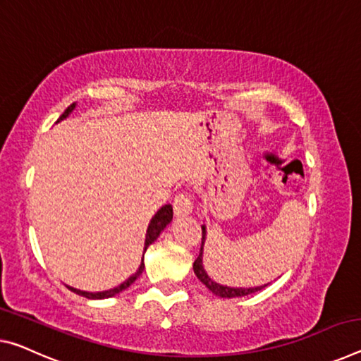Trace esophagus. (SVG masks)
Returning <instances> with one entry per match:
<instances>
[{"mask_svg": "<svg viewBox=\"0 0 361 361\" xmlns=\"http://www.w3.org/2000/svg\"><path fill=\"white\" fill-rule=\"evenodd\" d=\"M173 212L176 216H186L192 212V197L191 194L181 192L175 197L173 201Z\"/></svg>", "mask_w": 361, "mask_h": 361, "instance_id": "34e87169", "label": "esophagus"}]
</instances>
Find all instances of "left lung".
I'll return each mask as SVG.
<instances>
[{
  "label": "left lung",
  "mask_w": 361,
  "mask_h": 361,
  "mask_svg": "<svg viewBox=\"0 0 361 361\" xmlns=\"http://www.w3.org/2000/svg\"><path fill=\"white\" fill-rule=\"evenodd\" d=\"M204 243H205V226L202 225V244H201V250H199V257L196 260H194L192 270H194V273H196L199 281L205 284V288L212 290V293H214L215 295L223 297V299H233V297H244V295L259 293V290L265 288L267 284L265 286H257V288H230V286H223V284L215 283L214 279L209 276L207 271L204 270V265H202Z\"/></svg>",
  "instance_id": "8db88e82"
}]
</instances>
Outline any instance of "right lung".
Here are the masks:
<instances>
[{
	"instance_id": "right-lung-1",
	"label": "right lung",
	"mask_w": 361,
	"mask_h": 361,
	"mask_svg": "<svg viewBox=\"0 0 361 361\" xmlns=\"http://www.w3.org/2000/svg\"><path fill=\"white\" fill-rule=\"evenodd\" d=\"M73 109H75V102H73V104H71V106H68V107L66 109L64 114H62V116L59 117V120H64L66 117H68V114H71V112L73 111ZM59 120H57V122H59ZM171 219H173V209H171L170 204L164 205L162 209L157 210V214L152 216L149 226H147L146 241H145V252H146V249L149 247V245L159 238L160 231H164V228L169 225V223L171 221ZM142 257H145V254H142ZM142 270H145V262L141 260L140 268H138V270H136L135 274H131V276L127 279V281H123L122 284H118L117 288H114V289L102 290V293H87V290H80V289H75V288H71V286H68V289H71L72 293L78 294V295L87 297V299H109V297L117 295L118 293H122V290L127 289L128 286L133 284V283L136 281V279L140 278V274L142 273Z\"/></svg>"
}]
</instances>
